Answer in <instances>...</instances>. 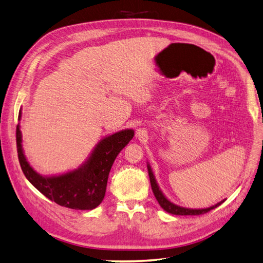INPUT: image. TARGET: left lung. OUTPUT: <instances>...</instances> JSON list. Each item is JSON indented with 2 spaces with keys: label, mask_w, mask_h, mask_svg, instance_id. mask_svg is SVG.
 <instances>
[{
  "label": "left lung",
  "mask_w": 263,
  "mask_h": 263,
  "mask_svg": "<svg viewBox=\"0 0 263 263\" xmlns=\"http://www.w3.org/2000/svg\"><path fill=\"white\" fill-rule=\"evenodd\" d=\"M148 172H149V178H150V184H151L152 192H154L155 196L158 200V203H159V205L162 207L164 211L170 213V214H174V215H201V214H205V213H207V212L216 209L217 206L221 205L224 201V200L219 201V203H217L215 206H212V207H209V209H204V210H189V209H184V207L177 206L173 203H170V201L163 196V194L161 193L159 187H158V185H157L154 174L151 173V169H150L149 166H148Z\"/></svg>",
  "instance_id": "8db88e82"
}]
</instances>
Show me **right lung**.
<instances>
[{
    "instance_id": "1",
    "label": "right lung",
    "mask_w": 263,
    "mask_h": 263,
    "mask_svg": "<svg viewBox=\"0 0 263 263\" xmlns=\"http://www.w3.org/2000/svg\"><path fill=\"white\" fill-rule=\"evenodd\" d=\"M133 136L132 130L114 133L97 144L82 168L57 177H42L26 160L21 145L20 127L16 125L17 158L27 179L47 198L72 210H93L102 203L105 195L108 174L115 158Z\"/></svg>"
}]
</instances>
